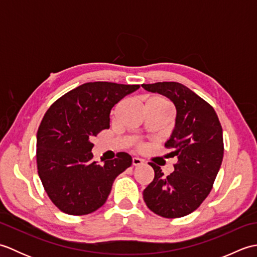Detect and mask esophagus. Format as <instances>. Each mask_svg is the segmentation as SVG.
<instances>
[{"label":"esophagus","mask_w":257,"mask_h":257,"mask_svg":"<svg viewBox=\"0 0 257 257\" xmlns=\"http://www.w3.org/2000/svg\"><path fill=\"white\" fill-rule=\"evenodd\" d=\"M144 163L143 159H140V158L137 157H134L133 158V166H141Z\"/></svg>","instance_id":"1"}]
</instances>
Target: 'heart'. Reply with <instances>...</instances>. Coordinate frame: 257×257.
<instances>
[{"mask_svg":"<svg viewBox=\"0 0 257 257\" xmlns=\"http://www.w3.org/2000/svg\"><path fill=\"white\" fill-rule=\"evenodd\" d=\"M152 99L154 100H158V101H161V102H167L166 100H163V99H161V98H152ZM151 100V99H150ZM168 103V102H167Z\"/></svg>","mask_w":257,"mask_h":257,"instance_id":"heart-1","label":"heart"}]
</instances>
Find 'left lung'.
Returning a JSON list of instances; mask_svg holds the SVG:
<instances>
[{
  "label": "left lung",
  "mask_w": 257,
  "mask_h": 257,
  "mask_svg": "<svg viewBox=\"0 0 257 257\" xmlns=\"http://www.w3.org/2000/svg\"><path fill=\"white\" fill-rule=\"evenodd\" d=\"M143 88L169 98L176 106L174 129L166 143L178 158L174 171L163 176L150 162L155 179L144 191L147 206L156 214L174 219L192 213L209 195L220 170L224 146L222 127L211 105L176 81L144 84Z\"/></svg>",
  "instance_id": "obj_1"
}]
</instances>
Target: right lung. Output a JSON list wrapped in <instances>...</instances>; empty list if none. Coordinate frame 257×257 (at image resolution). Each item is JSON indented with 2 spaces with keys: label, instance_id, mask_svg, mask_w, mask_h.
I'll list each match as a JSON object with an SVG mask.
<instances>
[{
  "label": "right lung",
  "instance_id": "add662e5",
  "mask_svg": "<svg viewBox=\"0 0 257 257\" xmlns=\"http://www.w3.org/2000/svg\"><path fill=\"white\" fill-rule=\"evenodd\" d=\"M139 85L94 81L57 99L43 117L36 137L38 176L59 210L85 215L105 204L112 183L133 158L119 152L113 160H92L91 139L109 128L111 108Z\"/></svg>",
  "mask_w": 257,
  "mask_h": 257
}]
</instances>
